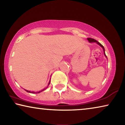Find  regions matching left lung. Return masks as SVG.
Segmentation results:
<instances>
[{"label":"left lung","mask_w":125,"mask_h":125,"mask_svg":"<svg viewBox=\"0 0 125 125\" xmlns=\"http://www.w3.org/2000/svg\"><path fill=\"white\" fill-rule=\"evenodd\" d=\"M88 40L89 41V42H96L98 44V45H100L101 47H102L103 48V50H104V54H105V56L106 57V54H105V49H104V47H103V46L101 45V44L100 43V42H99L98 41H97L96 40H95V39H92V38H88ZM107 58V57H106Z\"/></svg>","instance_id":"obj_1"}]
</instances>
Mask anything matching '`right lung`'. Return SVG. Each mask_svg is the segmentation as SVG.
I'll use <instances>...</instances> for the list:
<instances>
[{"label": "right lung", "mask_w": 125, "mask_h": 125, "mask_svg": "<svg viewBox=\"0 0 125 125\" xmlns=\"http://www.w3.org/2000/svg\"><path fill=\"white\" fill-rule=\"evenodd\" d=\"M50 82H49V83H48V85H49V84H50ZM47 87H48V86H47ZM45 89H43V90H41V91H40V92H37V93H40V92H42V91H43L44 90H45ZM26 90V92H28V93H35V92H30V91H29V90Z\"/></svg>", "instance_id": "right-lung-1"}]
</instances>
